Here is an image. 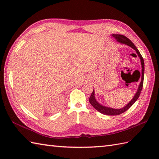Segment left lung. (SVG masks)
<instances>
[{"mask_svg": "<svg viewBox=\"0 0 159 159\" xmlns=\"http://www.w3.org/2000/svg\"><path fill=\"white\" fill-rule=\"evenodd\" d=\"M113 37H114L115 38H116L118 42H120V43H125V44H126L128 46H130L131 48H133L134 50H135L137 54L138 55V56L139 57V58L141 59V67H142V75H141V81L140 83V85L139 86V88H138L137 90V92L136 93L135 95H134V98H133L130 102L128 103L126 107H124L122 109H112V108H109V107H104L102 105H101L100 104H99L98 102H97L96 100L95 97H94V92L93 90V92L92 93V95L89 97V101L90 104H92L93 106V108H95V109L98 111L100 113H102L104 115H107V116H117V115H120L121 113H123L125 111H127L129 108L133 105V104L136 102V100L138 99V98L140 96V93L141 90H142L143 88V77H144V61L142 56L140 54L139 50L137 48V47L134 46V43L132 42L130 40L127 38L126 36H124L123 35H113Z\"/></svg>", "mask_w": 159, "mask_h": 159, "instance_id": "1", "label": "left lung"}]
</instances>
